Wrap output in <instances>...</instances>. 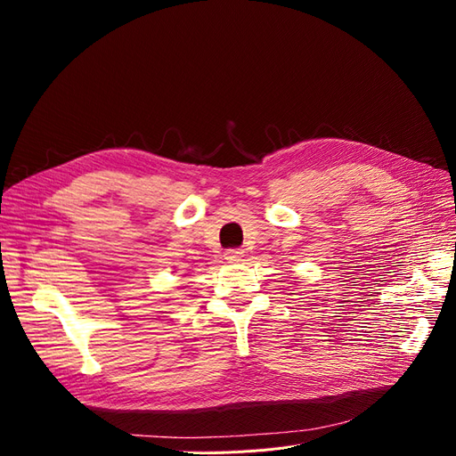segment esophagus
I'll use <instances>...</instances> for the list:
<instances>
[{
    "instance_id": "esophagus-1",
    "label": "esophagus",
    "mask_w": 456,
    "mask_h": 456,
    "mask_svg": "<svg viewBox=\"0 0 456 456\" xmlns=\"http://www.w3.org/2000/svg\"><path fill=\"white\" fill-rule=\"evenodd\" d=\"M241 256H243V249H228V251L224 253V258H226L228 262H238Z\"/></svg>"
}]
</instances>
